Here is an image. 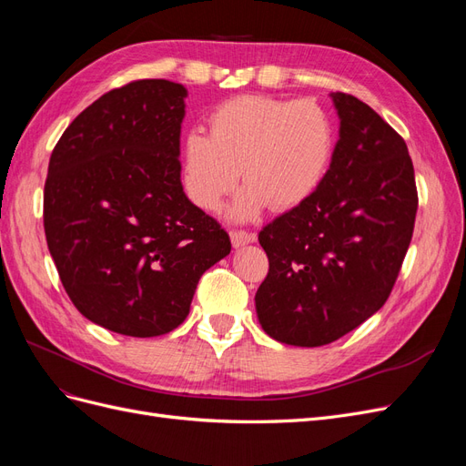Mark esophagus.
Segmentation results:
<instances>
[{"label":"esophagus","mask_w":466,"mask_h":466,"mask_svg":"<svg viewBox=\"0 0 466 466\" xmlns=\"http://www.w3.org/2000/svg\"><path fill=\"white\" fill-rule=\"evenodd\" d=\"M257 241L255 233H247V231H231V243L235 248H241L245 245H250Z\"/></svg>","instance_id":"obj_1"}]
</instances>
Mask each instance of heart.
<instances>
[{
  "label": "heart",
  "mask_w": 466,
  "mask_h": 466,
  "mask_svg": "<svg viewBox=\"0 0 466 466\" xmlns=\"http://www.w3.org/2000/svg\"><path fill=\"white\" fill-rule=\"evenodd\" d=\"M334 147L332 118L311 98L238 95L211 112L209 134L185 136V188L196 206L218 211L243 173L247 185L229 214L252 221L270 204L291 209L311 198L330 171Z\"/></svg>",
  "instance_id": "obj_1"
}]
</instances>
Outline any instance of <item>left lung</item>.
Masks as SVG:
<instances>
[{
    "mask_svg": "<svg viewBox=\"0 0 466 466\" xmlns=\"http://www.w3.org/2000/svg\"><path fill=\"white\" fill-rule=\"evenodd\" d=\"M330 98L340 130L327 178L258 235L270 262L255 295L258 322L301 348L338 340L385 305L418 209L404 139L360 98Z\"/></svg>",
    "mask_w": 466,
    "mask_h": 466,
    "instance_id": "1",
    "label": "left lung"
}]
</instances>
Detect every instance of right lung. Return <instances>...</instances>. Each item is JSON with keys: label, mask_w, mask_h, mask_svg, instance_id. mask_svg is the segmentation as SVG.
Wrapping results in <instances>:
<instances>
[{"label": "right lung", "mask_w": 466, "mask_h": 466, "mask_svg": "<svg viewBox=\"0 0 466 466\" xmlns=\"http://www.w3.org/2000/svg\"><path fill=\"white\" fill-rule=\"evenodd\" d=\"M188 91L167 79L112 89L67 126L45 185V233L77 311L106 330H175L229 235L180 182Z\"/></svg>", "instance_id": "right-lung-1"}]
</instances>
